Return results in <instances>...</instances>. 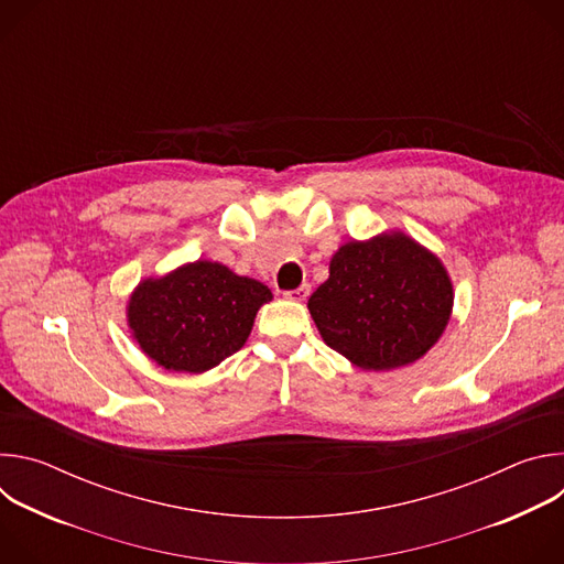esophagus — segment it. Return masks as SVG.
Masks as SVG:
<instances>
[{
  "label": "esophagus",
  "mask_w": 564,
  "mask_h": 564,
  "mask_svg": "<svg viewBox=\"0 0 564 564\" xmlns=\"http://www.w3.org/2000/svg\"><path fill=\"white\" fill-rule=\"evenodd\" d=\"M307 296H310V285H307V283L299 285L296 290H290V292H285V299H290V301H305Z\"/></svg>",
  "instance_id": "1"
}]
</instances>
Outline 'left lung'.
Instances as JSON below:
<instances>
[{
	"mask_svg": "<svg viewBox=\"0 0 564 564\" xmlns=\"http://www.w3.org/2000/svg\"><path fill=\"white\" fill-rule=\"evenodd\" d=\"M307 310L324 341L361 370H392L442 337L453 283L442 261L404 231L350 240L330 261Z\"/></svg>",
	"mask_w": 564,
	"mask_h": 564,
	"instance_id": "obj_1",
	"label": "left lung"
}]
</instances>
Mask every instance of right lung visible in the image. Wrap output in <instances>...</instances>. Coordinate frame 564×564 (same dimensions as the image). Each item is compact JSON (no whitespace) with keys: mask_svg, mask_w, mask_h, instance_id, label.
Segmentation results:
<instances>
[{"mask_svg":"<svg viewBox=\"0 0 564 564\" xmlns=\"http://www.w3.org/2000/svg\"><path fill=\"white\" fill-rule=\"evenodd\" d=\"M272 292L212 261L144 279L127 305V324L140 350L174 372H205L246 346L254 316Z\"/></svg>","mask_w":564,"mask_h":564,"instance_id":"obj_1","label":"right lung"}]
</instances>
